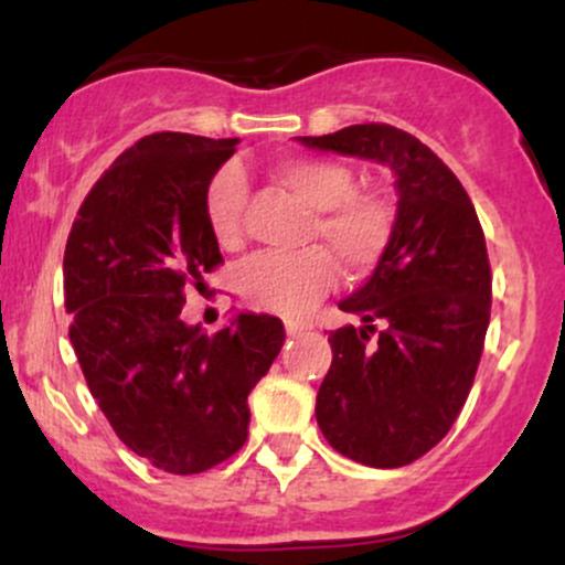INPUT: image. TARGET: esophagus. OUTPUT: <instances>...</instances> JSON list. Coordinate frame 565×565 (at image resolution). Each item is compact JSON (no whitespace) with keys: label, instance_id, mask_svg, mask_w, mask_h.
<instances>
[{"label":"esophagus","instance_id":"obj_1","mask_svg":"<svg viewBox=\"0 0 565 565\" xmlns=\"http://www.w3.org/2000/svg\"><path fill=\"white\" fill-rule=\"evenodd\" d=\"M284 327H287V334L289 337H297L305 329V327H300V323H295V321H287V323H284Z\"/></svg>","mask_w":565,"mask_h":565}]
</instances>
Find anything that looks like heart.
Instances as JSON below:
<instances>
[{
    "instance_id": "1",
    "label": "heart",
    "mask_w": 565,
    "mask_h": 565,
    "mask_svg": "<svg viewBox=\"0 0 565 565\" xmlns=\"http://www.w3.org/2000/svg\"><path fill=\"white\" fill-rule=\"evenodd\" d=\"M276 178L302 204L316 210L305 231L308 249L295 255H257L238 270V291L249 305L281 316H302L327 295L340 263L342 274L364 278L385 257L395 233V212L380 193L355 191L348 164L321 157H295L276 164ZM246 180L236 167H223L204 193V217L223 246L244 236Z\"/></svg>"
}]
</instances>
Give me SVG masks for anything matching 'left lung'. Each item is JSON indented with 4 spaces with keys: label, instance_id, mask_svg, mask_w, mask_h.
<instances>
[{
    "label": "left lung",
    "instance_id": "left-lung-1",
    "mask_svg": "<svg viewBox=\"0 0 565 565\" xmlns=\"http://www.w3.org/2000/svg\"><path fill=\"white\" fill-rule=\"evenodd\" d=\"M300 140L395 174L393 242L372 278L340 302L361 327L329 334L332 366L316 419L355 462L404 468L451 430L476 380L491 313L483 228L457 174L404 129L372 121Z\"/></svg>",
    "mask_w": 565,
    "mask_h": 565
}]
</instances>
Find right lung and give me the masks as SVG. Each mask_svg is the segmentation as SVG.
Returning a JSON list of instances; mask_svg holds the SVG:
<instances>
[{
  "instance_id": "1",
  "label": "right lung",
  "mask_w": 565,
  "mask_h": 565,
  "mask_svg": "<svg viewBox=\"0 0 565 565\" xmlns=\"http://www.w3.org/2000/svg\"><path fill=\"white\" fill-rule=\"evenodd\" d=\"M236 142L140 138L82 201L63 255L68 337L89 393L127 449L174 476L242 449L246 398L284 345L276 316L238 313L212 337L180 319L185 291L223 263L204 193Z\"/></svg>"
}]
</instances>
